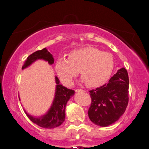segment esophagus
Returning a JSON list of instances; mask_svg holds the SVG:
<instances>
[{
	"label": "esophagus",
	"mask_w": 149,
	"mask_h": 149,
	"mask_svg": "<svg viewBox=\"0 0 149 149\" xmlns=\"http://www.w3.org/2000/svg\"><path fill=\"white\" fill-rule=\"evenodd\" d=\"M84 91V90L82 89H75V92L76 93H79V92H82Z\"/></svg>",
	"instance_id": "1"
}]
</instances>
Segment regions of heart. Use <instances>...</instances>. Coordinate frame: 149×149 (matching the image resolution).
<instances>
[{"label":"heart","mask_w":149,"mask_h":149,"mask_svg":"<svg viewBox=\"0 0 149 149\" xmlns=\"http://www.w3.org/2000/svg\"><path fill=\"white\" fill-rule=\"evenodd\" d=\"M113 68L111 54L92 47L74 50L68 54V58H58L55 65L56 73L65 85H72L79 71L82 81L91 87L105 83Z\"/></svg>","instance_id":"1"}]
</instances>
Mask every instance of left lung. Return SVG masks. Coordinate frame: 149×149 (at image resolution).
Wrapping results in <instances>:
<instances>
[{
  "mask_svg": "<svg viewBox=\"0 0 149 149\" xmlns=\"http://www.w3.org/2000/svg\"><path fill=\"white\" fill-rule=\"evenodd\" d=\"M128 74L123 68L107 84L90 91L91 104L88 114L92 122L106 127L118 120L128 104Z\"/></svg>",
  "mask_w": 149,
  "mask_h": 149,
  "instance_id": "8db88e82",
  "label": "left lung"
}]
</instances>
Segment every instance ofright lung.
I'll return each instance as SVG.
<instances>
[{"mask_svg": "<svg viewBox=\"0 0 149 149\" xmlns=\"http://www.w3.org/2000/svg\"><path fill=\"white\" fill-rule=\"evenodd\" d=\"M38 59H43L48 61L50 65L53 64L54 58L52 54L45 48L40 51H37L30 54L27 58L22 70L28 68L31 64ZM56 90L53 104L47 113L44 116L36 117L29 115L26 111L25 113L27 116L33 123L44 128L52 129L59 126L63 123L65 118V107L69 99L74 96L75 91L74 90L68 89V88L59 84L57 77H55Z\"/></svg>", "mask_w": 149, "mask_h": 149, "instance_id": "add662e5", "label": "right lung"}]
</instances>
